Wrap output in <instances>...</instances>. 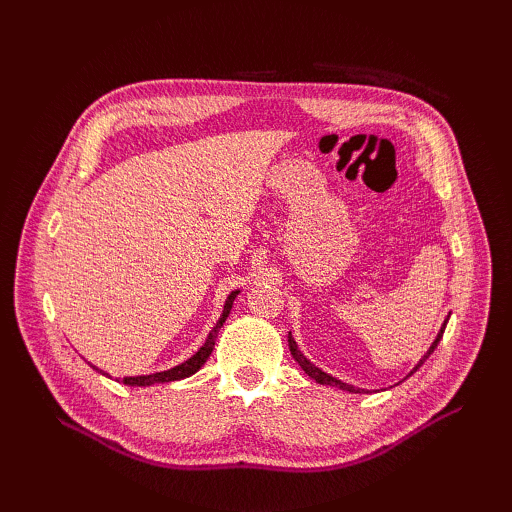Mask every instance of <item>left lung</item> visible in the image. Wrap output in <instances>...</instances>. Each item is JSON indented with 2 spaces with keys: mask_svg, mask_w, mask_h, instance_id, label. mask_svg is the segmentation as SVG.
Instances as JSON below:
<instances>
[{
  "mask_svg": "<svg viewBox=\"0 0 512 512\" xmlns=\"http://www.w3.org/2000/svg\"><path fill=\"white\" fill-rule=\"evenodd\" d=\"M444 329H446V320H444V324H442V329H440V333H438V337H436V342H433L431 344V348L427 350V354L423 356V359L421 361H418L416 363V367L410 371V374L408 376H412L414 374V371L418 369V367H421L425 361H427V356L433 352V350H436V346L440 344V339H442V333H444ZM288 346H290V354H292V359L294 361H297L299 365H301V369L305 371V374L309 376V378H314L318 384H329V386H337V389H342V391H350V393H361V389H354V386H350V384H346V382H342V380H337V378H333V376H329V374H324V371L322 369H318L316 365H312V363H309L307 359H305V356L301 354V350L297 348V342H294V339H292V335H288Z\"/></svg>",
  "mask_w": 512,
  "mask_h": 512,
  "instance_id": "left-lung-1",
  "label": "left lung"
}]
</instances>
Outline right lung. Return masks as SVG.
Listing matches in <instances>:
<instances>
[{
	"label": "right lung",
	"instance_id": "1",
	"mask_svg": "<svg viewBox=\"0 0 512 512\" xmlns=\"http://www.w3.org/2000/svg\"><path fill=\"white\" fill-rule=\"evenodd\" d=\"M239 294V290H235L230 294V297L226 299V305H224V314L220 316L218 324H215L213 331L209 333L207 342L203 344V348H200L192 359H188L185 363L173 367V369H166V371H158V374H149V376H134V378H123L121 382L123 384H130V386H149V384H158V382H173V380H181V378H188L192 374H196V371L205 365V361L209 359V354L213 352V346H215V339H218V333L222 329V324L226 322L230 309H232V301H235V297ZM94 367V365H91Z\"/></svg>",
	"mask_w": 512,
	"mask_h": 512
}]
</instances>
